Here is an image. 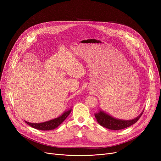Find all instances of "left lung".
I'll use <instances>...</instances> for the list:
<instances>
[{
	"instance_id": "obj_1",
	"label": "left lung",
	"mask_w": 161,
	"mask_h": 161,
	"mask_svg": "<svg viewBox=\"0 0 161 161\" xmlns=\"http://www.w3.org/2000/svg\"><path fill=\"white\" fill-rule=\"evenodd\" d=\"M143 112V111L137 117L131 120H122L116 119V118L112 117L102 110H100L98 113L95 114V116L97 122L101 126L110 130H118L127 128L135 123H136L142 116Z\"/></svg>"
}]
</instances>
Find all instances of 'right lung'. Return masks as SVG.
<instances>
[{
	"label": "right lung",
	"instance_id": "obj_1",
	"mask_svg": "<svg viewBox=\"0 0 161 161\" xmlns=\"http://www.w3.org/2000/svg\"><path fill=\"white\" fill-rule=\"evenodd\" d=\"M72 111V109H69V110L65 111L61 116H59L55 119L49 120L46 122L43 123H32L27 122V121H25V123L32 126V128H35L38 130H53L55 128H57V126L60 125L65 119L69 115Z\"/></svg>",
	"mask_w": 161,
	"mask_h": 161
}]
</instances>
